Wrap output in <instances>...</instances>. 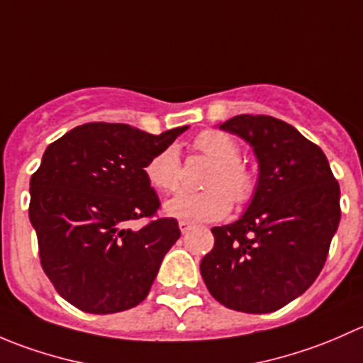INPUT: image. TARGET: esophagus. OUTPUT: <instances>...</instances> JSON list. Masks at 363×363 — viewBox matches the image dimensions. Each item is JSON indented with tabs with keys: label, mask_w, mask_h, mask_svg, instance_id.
Instances as JSON below:
<instances>
[{
	"label": "esophagus",
	"mask_w": 363,
	"mask_h": 363,
	"mask_svg": "<svg viewBox=\"0 0 363 363\" xmlns=\"http://www.w3.org/2000/svg\"><path fill=\"white\" fill-rule=\"evenodd\" d=\"M191 223H188V221H179V228H181V232L182 233H186V232H189V230H191Z\"/></svg>",
	"instance_id": "1"
}]
</instances>
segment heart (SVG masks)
<instances>
[{"instance_id":"b5f03b06","label":"heart","mask_w":363,"mask_h":363,"mask_svg":"<svg viewBox=\"0 0 363 363\" xmlns=\"http://www.w3.org/2000/svg\"><path fill=\"white\" fill-rule=\"evenodd\" d=\"M195 147L214 163L202 191H181L164 203L172 218L188 223L218 221L225 218L233 203H247L255 195V177L240 163V147L232 137L218 130L202 131ZM145 177L163 193H172L181 184V158L175 145L161 149L145 164Z\"/></svg>"}]
</instances>
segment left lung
<instances>
[{"label": "left lung", "mask_w": 363, "mask_h": 363, "mask_svg": "<svg viewBox=\"0 0 363 363\" xmlns=\"http://www.w3.org/2000/svg\"><path fill=\"white\" fill-rule=\"evenodd\" d=\"M219 128L251 145L259 174L246 212L212 228L200 272L228 309L272 313L320 276L340 221L339 182L323 151L284 121L240 113Z\"/></svg>", "instance_id": "obj_1"}]
</instances>
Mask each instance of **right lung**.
I'll list each match as a JSON object with an SVG mask.
<instances>
[{
    "label": "right lung",
    "mask_w": 363,
    "mask_h": 363,
    "mask_svg": "<svg viewBox=\"0 0 363 363\" xmlns=\"http://www.w3.org/2000/svg\"><path fill=\"white\" fill-rule=\"evenodd\" d=\"M188 128L151 135L87 123L45 149L29 181V221L43 272L77 309L121 313L147 296L181 230L174 218L128 225L156 214L160 200L144 168Z\"/></svg>",
    "instance_id": "obj_1"
}]
</instances>
